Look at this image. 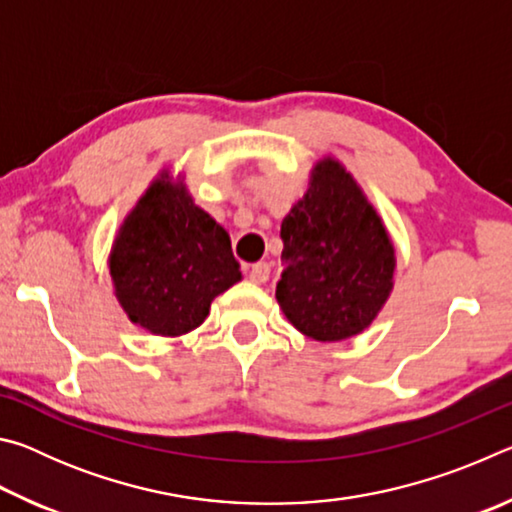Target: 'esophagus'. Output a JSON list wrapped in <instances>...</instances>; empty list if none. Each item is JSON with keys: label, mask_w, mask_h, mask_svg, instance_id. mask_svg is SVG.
I'll list each match as a JSON object with an SVG mask.
<instances>
[{"label": "esophagus", "mask_w": 512, "mask_h": 512, "mask_svg": "<svg viewBox=\"0 0 512 512\" xmlns=\"http://www.w3.org/2000/svg\"><path fill=\"white\" fill-rule=\"evenodd\" d=\"M268 273H271V266H268L266 262H257V264L250 266L248 277H250V282L264 284L268 280Z\"/></svg>", "instance_id": "esophagus-1"}]
</instances>
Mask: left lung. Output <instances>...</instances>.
<instances>
[{"label":"left lung","instance_id":"left-lung-1","mask_svg":"<svg viewBox=\"0 0 512 512\" xmlns=\"http://www.w3.org/2000/svg\"><path fill=\"white\" fill-rule=\"evenodd\" d=\"M280 235L275 298L289 323L320 343L368 329L391 298L397 257L384 221L339 160L325 155L314 164Z\"/></svg>","mask_w":512,"mask_h":512}]
</instances>
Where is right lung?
Returning a JSON list of instances; mask_svg holds the SVG:
<instances>
[{
    "label": "right lung",
    "instance_id": "right-lung-1",
    "mask_svg": "<svg viewBox=\"0 0 512 512\" xmlns=\"http://www.w3.org/2000/svg\"><path fill=\"white\" fill-rule=\"evenodd\" d=\"M108 268L128 320L164 339L203 325L212 300L241 280L230 235L171 169L151 180L121 221Z\"/></svg>",
    "mask_w": 512,
    "mask_h": 512
}]
</instances>
